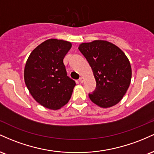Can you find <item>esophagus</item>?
Segmentation results:
<instances>
[{
    "label": "esophagus",
    "mask_w": 154,
    "mask_h": 154,
    "mask_svg": "<svg viewBox=\"0 0 154 154\" xmlns=\"http://www.w3.org/2000/svg\"><path fill=\"white\" fill-rule=\"evenodd\" d=\"M79 82H80L81 83H82L83 82H84V78H83V77H80V78L79 79Z\"/></svg>",
    "instance_id": "obj_1"
}]
</instances>
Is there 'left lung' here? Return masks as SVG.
Returning a JSON list of instances; mask_svg holds the SVG:
<instances>
[{
    "instance_id": "obj_1",
    "label": "left lung",
    "mask_w": 154,
    "mask_h": 154,
    "mask_svg": "<svg viewBox=\"0 0 154 154\" xmlns=\"http://www.w3.org/2000/svg\"><path fill=\"white\" fill-rule=\"evenodd\" d=\"M78 49L91 66L96 88L91 100L102 108L118 103L126 93L132 77L130 63L116 45L105 40L82 43Z\"/></svg>"
}]
</instances>
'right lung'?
I'll list each match as a JSON object with an SVG mask.
<instances>
[{
  "instance_id": "obj_1",
  "label": "right lung",
  "mask_w": 154,
  "mask_h": 154,
  "mask_svg": "<svg viewBox=\"0 0 154 154\" xmlns=\"http://www.w3.org/2000/svg\"><path fill=\"white\" fill-rule=\"evenodd\" d=\"M72 44L49 39L33 50L24 68V81L37 102L50 109H59L71 98L75 81L67 76L63 58Z\"/></svg>"
}]
</instances>
